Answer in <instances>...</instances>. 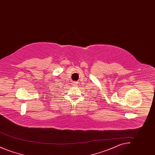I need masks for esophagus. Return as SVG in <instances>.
<instances>
[{"instance_id": "obj_1", "label": "esophagus", "mask_w": 155, "mask_h": 155, "mask_svg": "<svg viewBox=\"0 0 155 155\" xmlns=\"http://www.w3.org/2000/svg\"><path fill=\"white\" fill-rule=\"evenodd\" d=\"M77 82H73V84H72V85H73V86H74V87H75V86H77Z\"/></svg>"}]
</instances>
